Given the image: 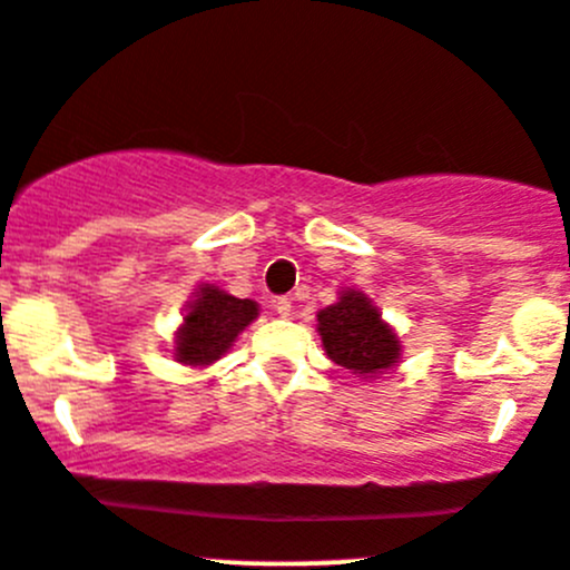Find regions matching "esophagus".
<instances>
[{
    "instance_id": "34e87169",
    "label": "esophagus",
    "mask_w": 570,
    "mask_h": 570,
    "mask_svg": "<svg viewBox=\"0 0 570 570\" xmlns=\"http://www.w3.org/2000/svg\"><path fill=\"white\" fill-rule=\"evenodd\" d=\"M273 309L278 312L281 317H289L292 315V301H289V297H278V301L273 303Z\"/></svg>"
}]
</instances>
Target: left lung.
<instances>
[{"label": "left lung", "instance_id": "1", "mask_svg": "<svg viewBox=\"0 0 570 570\" xmlns=\"http://www.w3.org/2000/svg\"><path fill=\"white\" fill-rule=\"evenodd\" d=\"M317 334L326 357L365 382L402 363V340L357 286L340 289L337 301L317 312Z\"/></svg>", "mask_w": 570, "mask_h": 570}]
</instances>
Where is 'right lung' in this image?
<instances>
[{
	"label": "right lung",
	"instance_id": "right-lung-1",
	"mask_svg": "<svg viewBox=\"0 0 570 570\" xmlns=\"http://www.w3.org/2000/svg\"><path fill=\"white\" fill-rule=\"evenodd\" d=\"M258 312V303L249 297H236L216 284H199L174 332V360L188 368H207L225 357Z\"/></svg>",
	"mask_w": 570,
	"mask_h": 570
}]
</instances>
